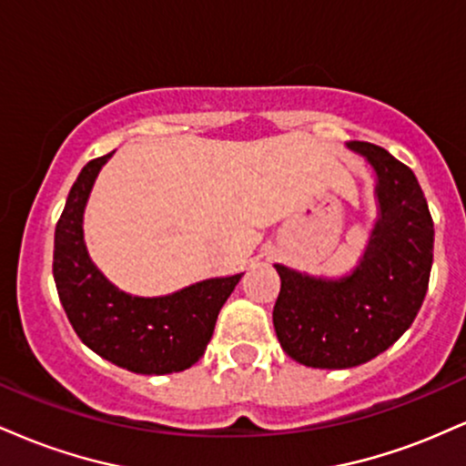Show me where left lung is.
<instances>
[{
    "label": "left lung",
    "mask_w": 466,
    "mask_h": 466,
    "mask_svg": "<svg viewBox=\"0 0 466 466\" xmlns=\"http://www.w3.org/2000/svg\"><path fill=\"white\" fill-rule=\"evenodd\" d=\"M349 147L377 173L379 221L360 267L322 280L276 265L278 341L291 360L329 370L370 361L410 329L434 260V221L410 166L377 144Z\"/></svg>",
    "instance_id": "8db88e82"
}]
</instances>
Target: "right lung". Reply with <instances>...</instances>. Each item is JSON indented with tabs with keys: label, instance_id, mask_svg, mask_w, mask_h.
I'll use <instances>...</instances> for the list:
<instances>
[{
	"label": "right lung",
	"instance_id": "obj_1",
	"mask_svg": "<svg viewBox=\"0 0 466 466\" xmlns=\"http://www.w3.org/2000/svg\"><path fill=\"white\" fill-rule=\"evenodd\" d=\"M109 155L80 170L55 232L56 291L69 324L103 360L137 374L181 372L199 361L240 274L210 278L162 298L120 291L96 269L83 240V210Z\"/></svg>",
	"mask_w": 466,
	"mask_h": 466
}]
</instances>
